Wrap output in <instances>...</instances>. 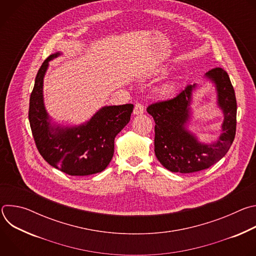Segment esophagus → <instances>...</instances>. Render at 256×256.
<instances>
[{"instance_id": "34e87169", "label": "esophagus", "mask_w": 256, "mask_h": 256, "mask_svg": "<svg viewBox=\"0 0 256 256\" xmlns=\"http://www.w3.org/2000/svg\"><path fill=\"white\" fill-rule=\"evenodd\" d=\"M144 114V106L140 103H136L134 108V114L138 116Z\"/></svg>"}]
</instances>
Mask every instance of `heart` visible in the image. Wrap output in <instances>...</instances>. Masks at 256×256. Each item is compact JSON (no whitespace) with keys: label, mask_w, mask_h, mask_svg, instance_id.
I'll return each mask as SVG.
<instances>
[{"label":"heart","mask_w":256,"mask_h":256,"mask_svg":"<svg viewBox=\"0 0 256 256\" xmlns=\"http://www.w3.org/2000/svg\"><path fill=\"white\" fill-rule=\"evenodd\" d=\"M174 88H175V85L172 82H166V83H164L163 85L160 86L159 92L163 96H169L170 94L173 93Z\"/></svg>","instance_id":"obj_1"}]
</instances>
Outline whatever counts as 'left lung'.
Segmentation results:
<instances>
[{"label":"left lung","instance_id":"8db88e82","mask_svg":"<svg viewBox=\"0 0 256 256\" xmlns=\"http://www.w3.org/2000/svg\"><path fill=\"white\" fill-rule=\"evenodd\" d=\"M204 79L216 89V103L224 120L222 134L210 144L200 142L188 130L192 120L194 93L198 84L188 85L174 98L151 104L147 112L155 120V155L171 172H198L220 161L229 151L236 134L237 102L227 72L216 68L206 72Z\"/></svg>","mask_w":256,"mask_h":256}]
</instances>
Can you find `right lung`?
Here are the masks:
<instances>
[{
    "mask_svg": "<svg viewBox=\"0 0 256 256\" xmlns=\"http://www.w3.org/2000/svg\"><path fill=\"white\" fill-rule=\"evenodd\" d=\"M60 54H52L44 62L30 95L28 118L36 147L50 166L68 175L99 173L110 163L116 136L128 124L134 105L103 106L79 126L52 122L44 105V79L48 62Z\"/></svg>",
    "mask_w": 256,
    "mask_h": 256,
    "instance_id": "add662e5",
    "label": "right lung"
}]
</instances>
